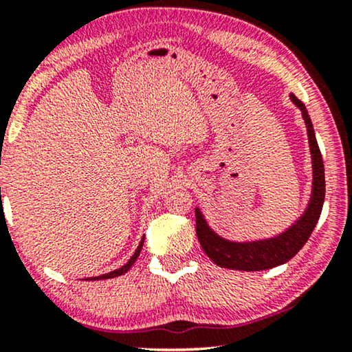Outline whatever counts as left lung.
<instances>
[{
	"instance_id": "left-lung-1",
	"label": "left lung",
	"mask_w": 352,
	"mask_h": 352,
	"mask_svg": "<svg viewBox=\"0 0 352 352\" xmlns=\"http://www.w3.org/2000/svg\"><path fill=\"white\" fill-rule=\"evenodd\" d=\"M293 102L300 107L302 118H305L307 128V138H309V147L312 155V195L309 205L305 214L287 229L283 234H278L274 239L258 240V242H230L219 237L208 228L204 214L199 208H195V230L199 242L208 258L219 267L235 269V271H264L280 264L290 261L300 250L305 247L307 239L311 237L317 221L320 218L322 205L325 199V173L324 160H322L320 148L317 146V139L312 128V122L305 104L296 98L295 94L290 96Z\"/></svg>"
}]
</instances>
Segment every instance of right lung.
Masks as SVG:
<instances>
[{"label":"right lung","mask_w":352,"mask_h":352,"mask_svg":"<svg viewBox=\"0 0 352 352\" xmlns=\"http://www.w3.org/2000/svg\"><path fill=\"white\" fill-rule=\"evenodd\" d=\"M142 243H144V239L141 240V243H139V247H138L136 252H134V254H133V256H131V259H129V261H128L126 264H124V266H122V267H120V269H115V271L109 272V274H102V276H99V277H94V278H91V280H104V278H113V277H118V276H122V274H124V272H128V269L133 266L134 261H136L138 256H139V253H141V250H142ZM86 280H89V278H86Z\"/></svg>","instance_id":"add662e5"}]
</instances>
